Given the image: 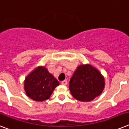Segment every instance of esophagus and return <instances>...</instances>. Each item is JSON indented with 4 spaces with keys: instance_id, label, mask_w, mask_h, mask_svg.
<instances>
[{
    "instance_id": "1",
    "label": "esophagus",
    "mask_w": 129,
    "mask_h": 129,
    "mask_svg": "<svg viewBox=\"0 0 129 129\" xmlns=\"http://www.w3.org/2000/svg\"><path fill=\"white\" fill-rule=\"evenodd\" d=\"M61 83L63 85H66L68 84V81H67V80H64V81H61Z\"/></svg>"
}]
</instances>
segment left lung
Returning a JSON list of instances; mask_svg holds the SVG:
<instances>
[{
    "label": "left lung",
    "instance_id": "1",
    "mask_svg": "<svg viewBox=\"0 0 129 129\" xmlns=\"http://www.w3.org/2000/svg\"><path fill=\"white\" fill-rule=\"evenodd\" d=\"M104 87V77L90 64L77 67L69 85L73 97L83 102L93 100L102 93Z\"/></svg>",
    "mask_w": 129,
    "mask_h": 129
}]
</instances>
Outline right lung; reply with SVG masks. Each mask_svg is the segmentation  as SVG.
Returning <instances> with one entry per match:
<instances>
[{
	"label": "right lung",
	"mask_w": 129,
	"mask_h": 129,
	"mask_svg": "<svg viewBox=\"0 0 129 129\" xmlns=\"http://www.w3.org/2000/svg\"><path fill=\"white\" fill-rule=\"evenodd\" d=\"M59 81L44 66H38L25 78L26 93L36 101H44L50 97Z\"/></svg>",
	"instance_id": "obj_1"
}]
</instances>
